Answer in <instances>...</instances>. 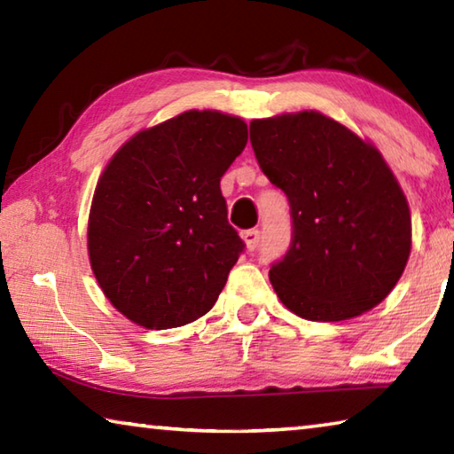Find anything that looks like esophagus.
I'll return each instance as SVG.
<instances>
[{
  "mask_svg": "<svg viewBox=\"0 0 454 454\" xmlns=\"http://www.w3.org/2000/svg\"><path fill=\"white\" fill-rule=\"evenodd\" d=\"M242 240H244V244H246V248H248L250 252L256 250L258 244H260V230H256V228L244 230V232H242Z\"/></svg>",
  "mask_w": 454,
  "mask_h": 454,
  "instance_id": "obj_1",
  "label": "esophagus"
}]
</instances>
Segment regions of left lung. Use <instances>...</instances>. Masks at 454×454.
Returning <instances> with one entry per match:
<instances>
[{
	"label": "left lung",
	"instance_id": "8db88e82",
	"mask_svg": "<svg viewBox=\"0 0 454 454\" xmlns=\"http://www.w3.org/2000/svg\"><path fill=\"white\" fill-rule=\"evenodd\" d=\"M250 142L290 204L292 240L268 274L282 304L338 322L382 302L411 254V212L380 152L318 112L252 120Z\"/></svg>",
	"mask_w": 454,
	"mask_h": 454
}]
</instances>
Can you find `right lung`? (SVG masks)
<instances>
[{
    "label": "right lung",
    "mask_w": 454,
    "mask_h": 454,
    "mask_svg": "<svg viewBox=\"0 0 454 454\" xmlns=\"http://www.w3.org/2000/svg\"><path fill=\"white\" fill-rule=\"evenodd\" d=\"M248 142L240 118L190 110L136 134L99 176L88 252L99 288L144 328H176L218 301L244 242L220 178Z\"/></svg>",
    "instance_id": "1"
}]
</instances>
